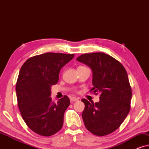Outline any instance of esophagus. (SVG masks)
Listing matches in <instances>:
<instances>
[{"label": "esophagus", "instance_id": "obj_1", "mask_svg": "<svg viewBox=\"0 0 149 149\" xmlns=\"http://www.w3.org/2000/svg\"><path fill=\"white\" fill-rule=\"evenodd\" d=\"M70 101L71 102H77L79 101V98H77V97H70Z\"/></svg>", "mask_w": 149, "mask_h": 149}]
</instances>
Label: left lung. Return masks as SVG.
Wrapping results in <instances>:
<instances>
[{
	"mask_svg": "<svg viewBox=\"0 0 149 149\" xmlns=\"http://www.w3.org/2000/svg\"><path fill=\"white\" fill-rule=\"evenodd\" d=\"M77 60L87 65L93 72L90 91L100 93L98 102L86 99L82 117L85 127L98 136L111 134L119 127L130 111L132 89L125 68L104 53L85 54Z\"/></svg>",
	"mask_w": 149,
	"mask_h": 149,
	"instance_id": "obj_1",
	"label": "left lung"
}]
</instances>
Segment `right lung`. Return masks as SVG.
<instances>
[{
  "mask_svg": "<svg viewBox=\"0 0 149 149\" xmlns=\"http://www.w3.org/2000/svg\"><path fill=\"white\" fill-rule=\"evenodd\" d=\"M74 54L45 53L24 62L16 83L17 105L24 121L37 134L50 136L60 131L70 100L64 95L58 102L52 101V85L59 80L62 68Z\"/></svg>",
  "mask_w": 149,
  "mask_h": 149,
  "instance_id": "1",
  "label": "right lung"
}]
</instances>
